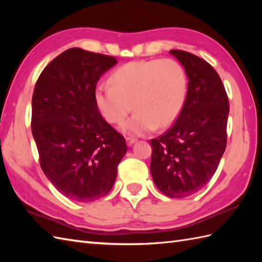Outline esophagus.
Masks as SVG:
<instances>
[{
	"mask_svg": "<svg viewBox=\"0 0 262 262\" xmlns=\"http://www.w3.org/2000/svg\"><path fill=\"white\" fill-rule=\"evenodd\" d=\"M137 141V138H135V137H133V136H127L126 137V143H127V145H133V144H134L135 142Z\"/></svg>",
	"mask_w": 262,
	"mask_h": 262,
	"instance_id": "34e87169",
	"label": "esophagus"
}]
</instances>
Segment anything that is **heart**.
<instances>
[{
    "mask_svg": "<svg viewBox=\"0 0 262 262\" xmlns=\"http://www.w3.org/2000/svg\"><path fill=\"white\" fill-rule=\"evenodd\" d=\"M109 85L96 91L100 113L110 124L122 125L128 134L144 135L171 126L179 117L187 96V76L174 59L137 60L113 72Z\"/></svg>",
    "mask_w": 262,
    "mask_h": 262,
    "instance_id": "obj_1",
    "label": "heart"
}]
</instances>
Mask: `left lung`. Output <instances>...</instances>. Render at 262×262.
Instances as JSON below:
<instances>
[{
  "label": "left lung",
  "instance_id": "8db88e82",
  "mask_svg": "<svg viewBox=\"0 0 262 262\" xmlns=\"http://www.w3.org/2000/svg\"><path fill=\"white\" fill-rule=\"evenodd\" d=\"M170 54L186 70L188 91L174 124L151 140V174L165 196L186 198L207 185L217 170L226 148L230 105L213 66L180 49Z\"/></svg>",
  "mask_w": 262,
  "mask_h": 262
}]
</instances>
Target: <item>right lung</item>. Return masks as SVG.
I'll list each match as a JSON object with an SVG mask.
<instances>
[{
    "label": "right lung",
    "instance_id": "obj_1",
    "mask_svg": "<svg viewBox=\"0 0 262 262\" xmlns=\"http://www.w3.org/2000/svg\"><path fill=\"white\" fill-rule=\"evenodd\" d=\"M117 63L70 48L49 63L32 94L31 130L43 173L75 202H94L113 188L127 152L125 138L100 114L97 83Z\"/></svg>",
    "mask_w": 262,
    "mask_h": 262
}]
</instances>
